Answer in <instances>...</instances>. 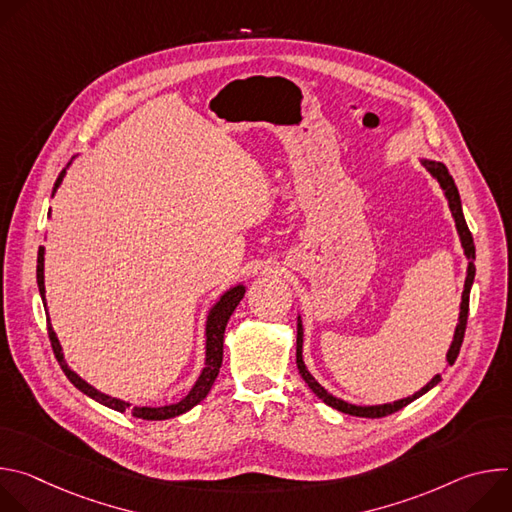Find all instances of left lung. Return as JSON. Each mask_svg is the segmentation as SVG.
<instances>
[{
	"label": "left lung",
	"mask_w": 512,
	"mask_h": 512,
	"mask_svg": "<svg viewBox=\"0 0 512 512\" xmlns=\"http://www.w3.org/2000/svg\"><path fill=\"white\" fill-rule=\"evenodd\" d=\"M421 164L425 166V170L440 182L446 198H448V206L452 210V216L456 221V229H458V235H460V243L464 247V255L468 257V271H466V281H464V291H462V304H460V318H458V326H456V332H454V340L450 344V350L446 354V360L452 367V364L456 362L458 354H460V346H462V340H464V332H466V322H468V306H470V289H472V283H474V275H476V267H474V259H476V247H474V239H472V233L466 225V218H464V212H462V200H460V192L454 184V178L450 176L448 168L442 164V162H433V160H421ZM304 326H302V318L298 316V340H296V362H298V371L302 375V379L308 383V387L316 393V397H320L326 405L342 411V413H348V415H354V417H385V415H391L399 409H403L405 405H409L411 401H415L417 397L425 395L429 389H433L437 383L442 381V375H435L423 389H419L417 393H413L411 397H405V399H399V401H393V403H385V405H352V403H346L334 395H330L312 375L310 371L306 369L304 364Z\"/></svg>",
	"instance_id": "1"
}]
</instances>
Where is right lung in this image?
Listing matches in <instances>:
<instances>
[{
	"label": "right lung",
	"mask_w": 512,
	"mask_h": 512,
	"mask_svg": "<svg viewBox=\"0 0 512 512\" xmlns=\"http://www.w3.org/2000/svg\"><path fill=\"white\" fill-rule=\"evenodd\" d=\"M64 178V172H60L56 184H54V190H52V196L56 192V188L60 186ZM36 279H38V289H40V296H42V302H44V310L48 312L46 308V289H44V247L38 249V265H36ZM245 296V285L239 283L231 289H227L225 294L221 296V300H218L208 316H206V330H204V336H206V358H204V369L200 373V377L196 379V383L192 385V389L188 391V395L184 399H180L178 403H172V405H164V407H131V403L127 401H121V399H115V397H109L101 391H97L95 387H91L87 381H83L75 371H72L66 360H64V354H62V348H60V342L56 338V332L52 330V324H50V316L46 318L48 322V336H50V344H52V350L56 354V360L60 364V369L64 371L66 379L75 385L81 393H85L87 397L99 401L101 405L109 407V409H115L119 413L123 411H131L133 417H139V419H148V421H162V419H170V417H178L186 411H190L194 405H198L210 391L214 379L218 377V371H221V364H223V340H225V328H227V322L231 318V314L235 312V308L239 306V302L243 300Z\"/></svg>",
	"instance_id": "add662e5"
}]
</instances>
